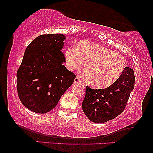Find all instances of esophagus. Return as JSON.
I'll list each match as a JSON object with an SVG mask.
<instances>
[{
	"label": "esophagus",
	"instance_id": "obj_1",
	"mask_svg": "<svg viewBox=\"0 0 153 153\" xmlns=\"http://www.w3.org/2000/svg\"><path fill=\"white\" fill-rule=\"evenodd\" d=\"M74 82H75V83H79V82H81V78H80V77L77 76L76 78H75Z\"/></svg>",
	"mask_w": 153,
	"mask_h": 153
}]
</instances>
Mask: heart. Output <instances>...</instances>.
I'll list each match as a JSON object with an SVG mask.
<instances>
[{
	"label": "heart",
	"mask_w": 153,
	"mask_h": 153,
	"mask_svg": "<svg viewBox=\"0 0 153 153\" xmlns=\"http://www.w3.org/2000/svg\"><path fill=\"white\" fill-rule=\"evenodd\" d=\"M67 68L78 70L83 65L88 82L96 88L109 86L117 81L125 68V60L120 54L97 43L80 42L77 47H69L65 52Z\"/></svg>",
	"instance_id": "obj_1"
}]
</instances>
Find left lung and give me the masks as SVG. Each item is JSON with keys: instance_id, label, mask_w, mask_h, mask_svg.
<instances>
[{"instance_id": "left-lung-1", "label": "left lung", "mask_w": 153, "mask_h": 153, "mask_svg": "<svg viewBox=\"0 0 153 153\" xmlns=\"http://www.w3.org/2000/svg\"><path fill=\"white\" fill-rule=\"evenodd\" d=\"M134 87V71L127 67L120 78L106 88L93 89L86 86L82 111L94 123L111 120L124 111Z\"/></svg>"}]
</instances>
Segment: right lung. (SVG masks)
Masks as SVG:
<instances>
[{
	"mask_svg": "<svg viewBox=\"0 0 153 153\" xmlns=\"http://www.w3.org/2000/svg\"><path fill=\"white\" fill-rule=\"evenodd\" d=\"M65 36L40 35L26 47L17 71V91L23 104L37 114H45L57 106L73 85L75 75L63 65L61 50Z\"/></svg>",
	"mask_w": 153,
	"mask_h": 153,
	"instance_id": "add662e5",
	"label": "right lung"
}]
</instances>
